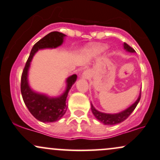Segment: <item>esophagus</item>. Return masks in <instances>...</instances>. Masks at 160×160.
Listing matches in <instances>:
<instances>
[{
	"label": "esophagus",
	"mask_w": 160,
	"mask_h": 160,
	"mask_svg": "<svg viewBox=\"0 0 160 160\" xmlns=\"http://www.w3.org/2000/svg\"><path fill=\"white\" fill-rule=\"evenodd\" d=\"M82 77H83L84 78H86V79H88L91 77V72L90 70H85L83 72V73H82Z\"/></svg>",
	"instance_id": "34e87169"
}]
</instances>
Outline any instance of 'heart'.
I'll return each mask as SVG.
<instances>
[{"label": "heart", "mask_w": 160, "mask_h": 160, "mask_svg": "<svg viewBox=\"0 0 160 160\" xmlns=\"http://www.w3.org/2000/svg\"><path fill=\"white\" fill-rule=\"evenodd\" d=\"M108 48V46L106 44H94L89 48V52L92 55H98L105 52Z\"/></svg>", "instance_id": "1"}]
</instances>
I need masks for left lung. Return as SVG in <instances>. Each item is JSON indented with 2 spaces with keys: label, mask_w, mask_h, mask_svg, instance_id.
I'll use <instances>...</instances> for the list:
<instances>
[{
  "label": "left lung",
  "mask_w": 160,
  "mask_h": 160,
  "mask_svg": "<svg viewBox=\"0 0 160 160\" xmlns=\"http://www.w3.org/2000/svg\"><path fill=\"white\" fill-rule=\"evenodd\" d=\"M124 49L126 51L130 52V53H135V51L132 48H131L128 44H127L126 43H124L123 44ZM140 99H141V93H140L139 96H138V99L136 100V101L131 105L130 107H128L127 109H125V110L122 111V112H118V113H105V112H102L98 111V109H96L94 107L92 103L91 104V111H92V113L94 114L97 119L98 121H100V122H102L104 125H114L116 124H119L122 122L125 121L127 118L132 114V112H133L134 109L136 108L138 103H139Z\"/></svg>",
  "instance_id": "left-lung-1"
}]
</instances>
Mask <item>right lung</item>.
<instances>
[{"label":"right lung","mask_w":160,"mask_h":160,"mask_svg":"<svg viewBox=\"0 0 160 160\" xmlns=\"http://www.w3.org/2000/svg\"><path fill=\"white\" fill-rule=\"evenodd\" d=\"M66 36L61 32H52L38 41L32 48L22 72L21 93L23 101L32 116L42 122H53L60 120L64 116L67 109L66 98L69 90L77 79V75L74 74L66 78V88L62 94L58 97H50L36 92L31 88L28 78L30 65L34 55L39 50L58 48L63 43Z\"/></svg>","instance_id":"obj_1"}]
</instances>
